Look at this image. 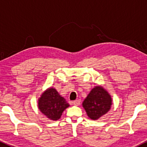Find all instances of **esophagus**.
<instances>
[{
  "mask_svg": "<svg viewBox=\"0 0 147 147\" xmlns=\"http://www.w3.org/2000/svg\"><path fill=\"white\" fill-rule=\"evenodd\" d=\"M72 103H73V104L75 106H79L81 104V100H79V99H78V100H75Z\"/></svg>",
  "mask_w": 147,
  "mask_h": 147,
  "instance_id": "34e87169",
  "label": "esophagus"
}]
</instances>
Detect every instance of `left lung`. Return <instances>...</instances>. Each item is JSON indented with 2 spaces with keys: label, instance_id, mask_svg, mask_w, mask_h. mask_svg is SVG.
I'll return each instance as SVG.
<instances>
[{
  "label": "left lung",
  "instance_id": "left-lung-1",
  "mask_svg": "<svg viewBox=\"0 0 147 147\" xmlns=\"http://www.w3.org/2000/svg\"><path fill=\"white\" fill-rule=\"evenodd\" d=\"M112 97L102 86H96L84 99L82 106L90 119L97 120L110 111Z\"/></svg>",
  "mask_w": 147,
  "mask_h": 147
}]
</instances>
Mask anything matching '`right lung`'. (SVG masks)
<instances>
[{"instance_id":"1","label":"right lung","mask_w":147,"mask_h":147,"mask_svg":"<svg viewBox=\"0 0 147 147\" xmlns=\"http://www.w3.org/2000/svg\"><path fill=\"white\" fill-rule=\"evenodd\" d=\"M69 106L65 98L54 87L47 88L38 99V109L50 120L57 121L60 119L63 111Z\"/></svg>"}]
</instances>
